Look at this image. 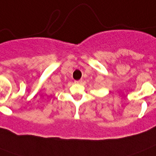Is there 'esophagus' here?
I'll return each instance as SVG.
<instances>
[{
  "label": "esophagus",
  "mask_w": 156,
  "mask_h": 156,
  "mask_svg": "<svg viewBox=\"0 0 156 156\" xmlns=\"http://www.w3.org/2000/svg\"><path fill=\"white\" fill-rule=\"evenodd\" d=\"M75 83H77V84H81V83H83V80H78V81H75L74 82Z\"/></svg>",
  "instance_id": "esophagus-1"
}]
</instances>
